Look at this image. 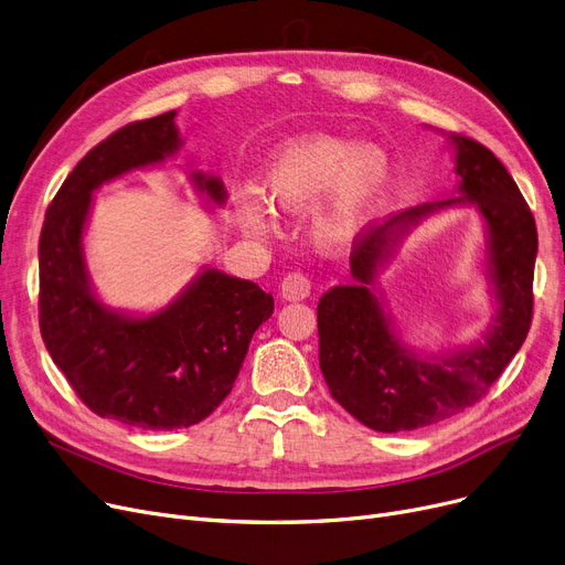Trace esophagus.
I'll return each mask as SVG.
<instances>
[{
	"mask_svg": "<svg viewBox=\"0 0 565 565\" xmlns=\"http://www.w3.org/2000/svg\"><path fill=\"white\" fill-rule=\"evenodd\" d=\"M311 292V279L305 273H288L281 281V296L284 300H305Z\"/></svg>",
	"mask_w": 565,
	"mask_h": 565,
	"instance_id": "1",
	"label": "esophagus"
}]
</instances>
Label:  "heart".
<instances>
[{
	"mask_svg": "<svg viewBox=\"0 0 565 565\" xmlns=\"http://www.w3.org/2000/svg\"><path fill=\"white\" fill-rule=\"evenodd\" d=\"M392 161L379 145H362L337 136H307L288 142L265 168L267 203L286 214L307 212L332 186L330 199L313 218L316 237L326 244L349 239L364 216L390 191ZM239 216L254 231L269 226L258 201H242Z\"/></svg>",
	"mask_w": 565,
	"mask_h": 565,
	"instance_id": "obj_1",
	"label": "heart"
}]
</instances>
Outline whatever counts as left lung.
I'll list each match as a JSON object with an SVG mask.
<instances>
[{
  "instance_id": "1",
  "label": "left lung",
  "mask_w": 565,
  "mask_h": 565,
  "mask_svg": "<svg viewBox=\"0 0 565 565\" xmlns=\"http://www.w3.org/2000/svg\"><path fill=\"white\" fill-rule=\"evenodd\" d=\"M463 195L429 203L366 228L351 252V286H334L318 302V360L330 395L376 431H413L478 404L522 349L533 318L535 218L505 166L469 136L450 134ZM473 202L490 231L502 309L486 341L446 359L408 354L388 330L369 290L377 260L399 225L448 204Z\"/></svg>"
}]
</instances>
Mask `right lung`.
<instances>
[{
	"label": "right lung",
	"mask_w": 565,
	"mask_h": 565,
	"mask_svg": "<svg viewBox=\"0 0 565 565\" xmlns=\"http://www.w3.org/2000/svg\"><path fill=\"white\" fill-rule=\"evenodd\" d=\"M173 117L175 110L131 121L94 145L47 205L39 237V328L47 353L92 413L152 431L205 420L228 397L254 332L275 309L254 281L216 269L150 318L117 316L92 296L81 247L92 191L173 154ZM195 182L224 203L222 182Z\"/></svg>",
	"instance_id": "add662e5"
}]
</instances>
